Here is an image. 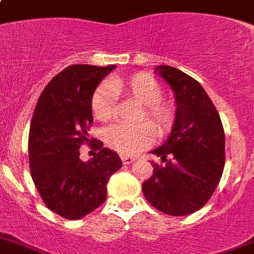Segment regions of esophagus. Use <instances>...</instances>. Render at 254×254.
<instances>
[{
  "label": "esophagus",
  "mask_w": 254,
  "mask_h": 254,
  "mask_svg": "<svg viewBox=\"0 0 254 254\" xmlns=\"http://www.w3.org/2000/svg\"><path fill=\"white\" fill-rule=\"evenodd\" d=\"M121 160H122V162L125 165H128V164H132V162H134V157H131V156H121Z\"/></svg>",
  "instance_id": "obj_1"
}]
</instances>
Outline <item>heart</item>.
<instances>
[{"mask_svg":"<svg viewBox=\"0 0 254 254\" xmlns=\"http://www.w3.org/2000/svg\"><path fill=\"white\" fill-rule=\"evenodd\" d=\"M115 92L136 99L143 106L139 118H146L159 133L169 131L175 121V108L173 103L162 101L161 85L152 75L137 73L128 78H116L109 84H102L95 90L90 102L94 118L108 121L113 113ZM150 123L127 125L115 123L106 129V142L109 147L125 155H133L152 142L155 132Z\"/></svg>","mask_w":254,"mask_h":254,"instance_id":"heart-1","label":"heart"}]
</instances>
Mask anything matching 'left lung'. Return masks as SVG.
I'll use <instances>...</instances> for the list:
<instances>
[{
    "label": "left lung",
    "mask_w": 254,
    "mask_h": 254,
    "mask_svg": "<svg viewBox=\"0 0 254 254\" xmlns=\"http://www.w3.org/2000/svg\"><path fill=\"white\" fill-rule=\"evenodd\" d=\"M174 92L176 115L169 138L151 152L153 174L142 185L146 200L174 217L203 208L222 178L225 136L219 113L199 81L179 69H155Z\"/></svg>",
    "instance_id": "1"
}]
</instances>
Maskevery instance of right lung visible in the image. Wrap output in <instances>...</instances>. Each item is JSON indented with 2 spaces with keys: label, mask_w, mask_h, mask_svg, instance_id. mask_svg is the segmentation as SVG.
<instances>
[{
  "label": "right lung",
  "mask_w": 254,
  "mask_h": 254,
  "mask_svg": "<svg viewBox=\"0 0 254 254\" xmlns=\"http://www.w3.org/2000/svg\"><path fill=\"white\" fill-rule=\"evenodd\" d=\"M116 65H70L41 93L29 134L31 178L45 205L58 215L78 220L101 206L107 199V184L122 167L117 152L95 141L97 150L87 162L79 148L89 142L93 123V93Z\"/></svg>",
  "instance_id": "right-lung-1"
}]
</instances>
